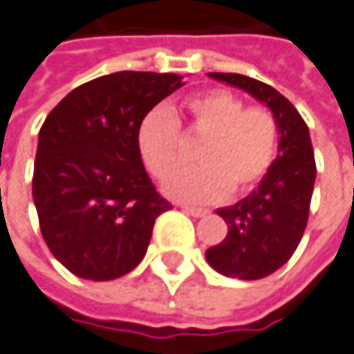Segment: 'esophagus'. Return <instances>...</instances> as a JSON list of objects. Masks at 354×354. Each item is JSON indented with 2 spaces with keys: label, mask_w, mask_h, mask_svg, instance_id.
<instances>
[{
  "label": "esophagus",
  "mask_w": 354,
  "mask_h": 354,
  "mask_svg": "<svg viewBox=\"0 0 354 354\" xmlns=\"http://www.w3.org/2000/svg\"><path fill=\"white\" fill-rule=\"evenodd\" d=\"M181 209H183L185 214L193 215V217H205V215L209 214L207 209H201V207H191V205H181Z\"/></svg>",
  "instance_id": "34e87169"
}]
</instances>
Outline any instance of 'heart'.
<instances>
[{"mask_svg": "<svg viewBox=\"0 0 354 354\" xmlns=\"http://www.w3.org/2000/svg\"><path fill=\"white\" fill-rule=\"evenodd\" d=\"M189 127L205 137L197 159L199 167L173 175L181 167L179 122L163 106L142 116L137 147L147 171L167 179L165 193L173 199L207 203L232 189L243 193L256 187L272 169L280 147V124L272 111L248 106L227 90H207L183 102Z\"/></svg>", "mask_w": 354, "mask_h": 354, "instance_id": "heart-1", "label": "heart"}]
</instances>
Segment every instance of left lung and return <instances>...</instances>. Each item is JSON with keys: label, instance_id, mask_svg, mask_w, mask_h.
<instances>
[{"label": "left lung", "instance_id": "8db88e82", "mask_svg": "<svg viewBox=\"0 0 354 354\" xmlns=\"http://www.w3.org/2000/svg\"><path fill=\"white\" fill-rule=\"evenodd\" d=\"M209 76L264 102L280 124V147L272 169L248 197L217 209L227 223V236L205 252L219 274L260 280L290 260L306 230L316 179L310 133L294 104L276 88L243 74L209 72Z\"/></svg>", "mask_w": 354, "mask_h": 354}]
</instances>
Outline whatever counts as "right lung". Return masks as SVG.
I'll list each match as a JSON object with an SVG mask.
<instances>
[{
    "label": "right lung",
    "mask_w": 354,
    "mask_h": 354,
    "mask_svg": "<svg viewBox=\"0 0 354 354\" xmlns=\"http://www.w3.org/2000/svg\"><path fill=\"white\" fill-rule=\"evenodd\" d=\"M183 76L114 72L74 88L39 129L32 193L54 258L104 282L145 258L155 219L173 205L149 179L137 147L142 116Z\"/></svg>",
    "instance_id": "add662e5"
}]
</instances>
